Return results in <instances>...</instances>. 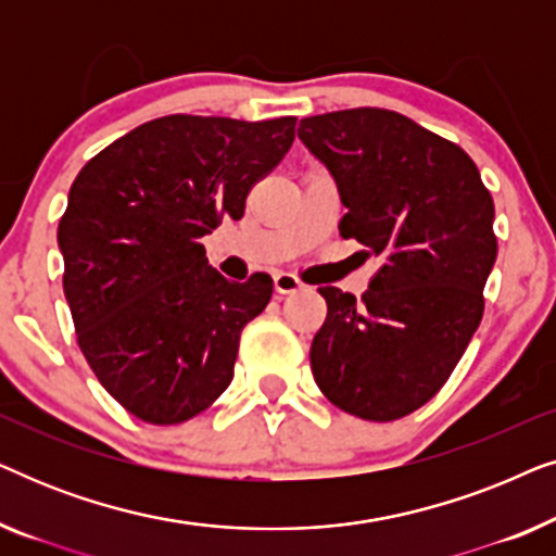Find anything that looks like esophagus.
I'll return each instance as SVG.
<instances>
[{
  "instance_id": "esophagus-1",
  "label": "esophagus",
  "mask_w": 556,
  "mask_h": 556,
  "mask_svg": "<svg viewBox=\"0 0 556 556\" xmlns=\"http://www.w3.org/2000/svg\"><path fill=\"white\" fill-rule=\"evenodd\" d=\"M301 286H303L301 280L291 276V273H276V276H273V288H276V293H280V295L295 293Z\"/></svg>"
}]
</instances>
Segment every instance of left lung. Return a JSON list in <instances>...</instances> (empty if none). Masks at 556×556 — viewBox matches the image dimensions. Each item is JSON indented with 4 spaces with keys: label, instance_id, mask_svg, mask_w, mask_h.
<instances>
[{
    "label": "left lung",
    "instance_id": "8db88e82",
    "mask_svg": "<svg viewBox=\"0 0 556 556\" xmlns=\"http://www.w3.org/2000/svg\"><path fill=\"white\" fill-rule=\"evenodd\" d=\"M299 139L337 181L341 238L382 261L359 301L318 288L329 314L311 344L314 379L349 415L397 420L445 384L481 324L493 200L466 151L402 113L311 116Z\"/></svg>",
    "mask_w": 556,
    "mask_h": 556
}]
</instances>
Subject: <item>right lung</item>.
Returning <instances> with one entry per match:
<instances>
[{
  "label": "right lung",
  "mask_w": 556,
  "mask_h": 556,
  "mask_svg": "<svg viewBox=\"0 0 556 556\" xmlns=\"http://www.w3.org/2000/svg\"><path fill=\"white\" fill-rule=\"evenodd\" d=\"M295 118L164 116L75 177L58 227L63 288L80 352L98 382L143 422L177 425L232 382L242 326L268 306L273 280L232 283L202 238L295 139Z\"/></svg>",
  "instance_id": "right-lung-1"
}]
</instances>
